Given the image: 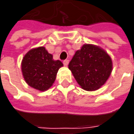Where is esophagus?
I'll use <instances>...</instances> for the list:
<instances>
[{
	"label": "esophagus",
	"mask_w": 134,
	"mask_h": 134,
	"mask_svg": "<svg viewBox=\"0 0 134 134\" xmlns=\"http://www.w3.org/2000/svg\"><path fill=\"white\" fill-rule=\"evenodd\" d=\"M68 63H69V60L68 59H65L63 61V64L64 66H67V65H68Z\"/></svg>",
	"instance_id": "obj_1"
}]
</instances>
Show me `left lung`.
I'll return each mask as SVG.
<instances>
[{"label":"left lung","mask_w":134,"mask_h":134,"mask_svg":"<svg viewBox=\"0 0 134 134\" xmlns=\"http://www.w3.org/2000/svg\"><path fill=\"white\" fill-rule=\"evenodd\" d=\"M68 67L82 89L95 91L109 78L112 71V61L101 48L85 44L75 52Z\"/></svg>","instance_id":"8db88e82"}]
</instances>
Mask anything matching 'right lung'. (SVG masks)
<instances>
[{
	"instance_id": "right-lung-1",
	"label": "right lung",
	"mask_w": 134,
	"mask_h": 134,
	"mask_svg": "<svg viewBox=\"0 0 134 134\" xmlns=\"http://www.w3.org/2000/svg\"><path fill=\"white\" fill-rule=\"evenodd\" d=\"M59 60H53V55L44 47L33 48L23 57L21 70L25 82L40 91H46L51 87L60 67Z\"/></svg>"
}]
</instances>
